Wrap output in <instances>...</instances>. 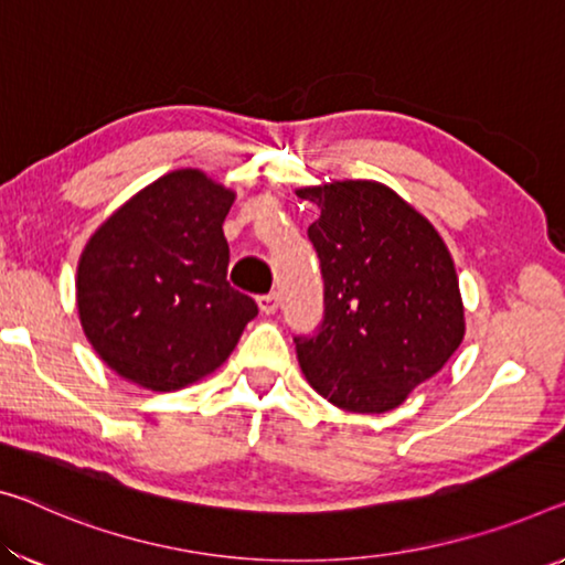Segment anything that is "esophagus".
I'll list each match as a JSON object with an SVG mask.
<instances>
[{
  "label": "esophagus",
  "instance_id": "obj_1",
  "mask_svg": "<svg viewBox=\"0 0 565 565\" xmlns=\"http://www.w3.org/2000/svg\"><path fill=\"white\" fill-rule=\"evenodd\" d=\"M257 306H259V310H263V312H267V316H270V312H275L277 308H280V295H277V292L259 295V298H257Z\"/></svg>",
  "mask_w": 565,
  "mask_h": 565
}]
</instances>
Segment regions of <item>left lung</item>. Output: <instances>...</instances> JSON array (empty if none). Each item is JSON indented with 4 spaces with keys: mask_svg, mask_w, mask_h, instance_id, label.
<instances>
[{
    "mask_svg": "<svg viewBox=\"0 0 565 565\" xmlns=\"http://www.w3.org/2000/svg\"><path fill=\"white\" fill-rule=\"evenodd\" d=\"M323 320L295 335L300 369L338 409L381 414L449 361L465 335L452 255L424 216L376 181L308 186Z\"/></svg>",
    "mask_w": 565,
    "mask_h": 565,
    "instance_id": "obj_1",
    "label": "left lung"
}]
</instances>
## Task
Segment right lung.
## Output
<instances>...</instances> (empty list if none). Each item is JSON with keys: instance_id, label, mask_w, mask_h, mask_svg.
Here are the masks:
<instances>
[{"instance_id": "right-lung-1", "label": "right lung", "mask_w": 565, "mask_h": 565, "mask_svg": "<svg viewBox=\"0 0 565 565\" xmlns=\"http://www.w3.org/2000/svg\"><path fill=\"white\" fill-rule=\"evenodd\" d=\"M234 194L171 171L100 224L77 265V312L95 353L138 386L173 392L220 369L257 302L227 282L222 224Z\"/></svg>"}]
</instances>
